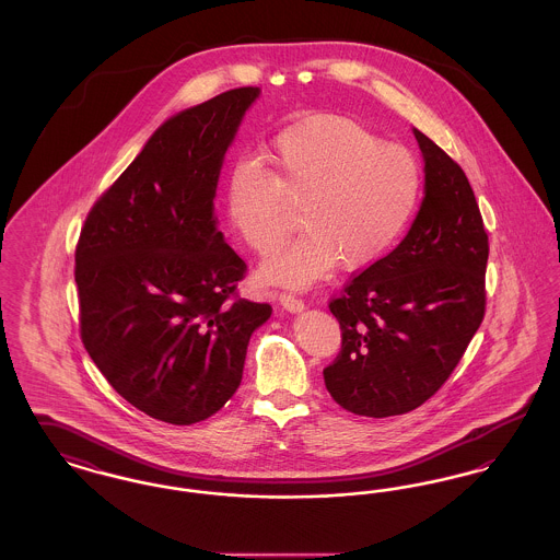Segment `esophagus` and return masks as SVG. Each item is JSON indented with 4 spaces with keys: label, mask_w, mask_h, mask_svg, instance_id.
<instances>
[{
    "label": "esophagus",
    "mask_w": 560,
    "mask_h": 560,
    "mask_svg": "<svg viewBox=\"0 0 560 560\" xmlns=\"http://www.w3.org/2000/svg\"><path fill=\"white\" fill-rule=\"evenodd\" d=\"M279 302H281L283 308H288L290 313H300V311L304 308L302 298H298V295H293V293L290 292L279 293Z\"/></svg>",
    "instance_id": "1"
}]
</instances>
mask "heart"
I'll return each mask as SVG.
<instances>
[{"label":"heart","instance_id":"heart-1","mask_svg":"<svg viewBox=\"0 0 560 560\" xmlns=\"http://www.w3.org/2000/svg\"><path fill=\"white\" fill-rule=\"evenodd\" d=\"M265 160L241 158L224 178V210L268 281L308 285L329 268H365L397 241L420 197V165L399 144L342 115H317L277 133Z\"/></svg>","mask_w":560,"mask_h":560}]
</instances>
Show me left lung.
Instances as JSON below:
<instances>
[{
    "label": "left lung",
    "instance_id": "left-lung-1",
    "mask_svg": "<svg viewBox=\"0 0 560 560\" xmlns=\"http://www.w3.org/2000/svg\"><path fill=\"white\" fill-rule=\"evenodd\" d=\"M427 195L407 237L329 300L342 348L323 370L350 413L388 418L427 402L450 380L485 306L489 237L464 170L427 133Z\"/></svg>",
    "mask_w": 560,
    "mask_h": 560
}]
</instances>
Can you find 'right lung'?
I'll list each match as a JSON object with an SVG mask.
<instances>
[{
	"label": "right lung",
	"instance_id": "add662e5",
	"mask_svg": "<svg viewBox=\"0 0 560 560\" xmlns=\"http://www.w3.org/2000/svg\"><path fill=\"white\" fill-rule=\"evenodd\" d=\"M258 94L235 88L167 119L81 226V342L124 399L167 424L224 407L272 313L237 293L247 265L213 212L224 153Z\"/></svg>",
	"mask_w": 560,
	"mask_h": 560
}]
</instances>
